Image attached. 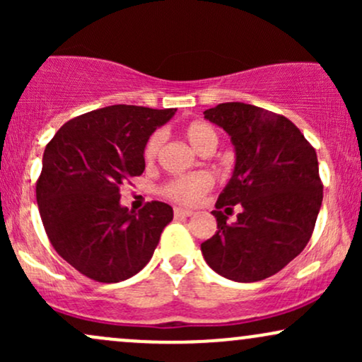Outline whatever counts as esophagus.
<instances>
[{
	"label": "esophagus",
	"mask_w": 362,
	"mask_h": 362,
	"mask_svg": "<svg viewBox=\"0 0 362 362\" xmlns=\"http://www.w3.org/2000/svg\"><path fill=\"white\" fill-rule=\"evenodd\" d=\"M173 214H175V218H189V216L194 214V211L184 209V207H175V209H173Z\"/></svg>",
	"instance_id": "esophagus-1"
}]
</instances>
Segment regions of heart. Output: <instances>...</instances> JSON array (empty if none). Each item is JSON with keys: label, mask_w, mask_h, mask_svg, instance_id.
<instances>
[{"label": "heart", "mask_w": 362, "mask_h": 362, "mask_svg": "<svg viewBox=\"0 0 362 362\" xmlns=\"http://www.w3.org/2000/svg\"><path fill=\"white\" fill-rule=\"evenodd\" d=\"M184 136L199 153H211L218 146V134L209 124L206 122H192L184 129ZM161 146V134L155 132L149 136L146 146H144V160L148 163L155 161ZM213 177L206 172H195L190 175H180L170 178L167 184L161 187V195L168 201L177 202V204L192 206L197 204L204 195L213 189Z\"/></svg>", "instance_id": "b5f03b06"}]
</instances>
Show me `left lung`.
<instances>
[{"instance_id": "left-lung-1", "label": "left lung", "mask_w": 362, "mask_h": 362, "mask_svg": "<svg viewBox=\"0 0 362 362\" xmlns=\"http://www.w3.org/2000/svg\"><path fill=\"white\" fill-rule=\"evenodd\" d=\"M204 117L231 136L236 163L216 201L218 230L201 243L202 255L226 279H267L313 235L323 199L317 153L288 117L260 107L219 103ZM233 205L243 209L235 223H226Z\"/></svg>"}]
</instances>
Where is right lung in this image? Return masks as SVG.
Instances as JSON below:
<instances>
[{
  "mask_svg": "<svg viewBox=\"0 0 362 362\" xmlns=\"http://www.w3.org/2000/svg\"><path fill=\"white\" fill-rule=\"evenodd\" d=\"M177 109L110 105L62 126L45 146L35 194L47 238L59 255L97 282L126 281L153 257L173 209L160 201L138 213L120 189L144 172V146Z\"/></svg>",
  "mask_w": 362,
  "mask_h": 362,
  "instance_id": "1",
  "label": "right lung"
}]
</instances>
